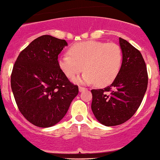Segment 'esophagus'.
I'll return each mask as SVG.
<instances>
[{
  "label": "esophagus",
  "mask_w": 160,
  "mask_h": 160,
  "mask_svg": "<svg viewBox=\"0 0 160 160\" xmlns=\"http://www.w3.org/2000/svg\"><path fill=\"white\" fill-rule=\"evenodd\" d=\"M78 89H79V92H82V91H84V90L87 89V88H85V87L79 86V88H78Z\"/></svg>",
  "instance_id": "obj_1"
}]
</instances>
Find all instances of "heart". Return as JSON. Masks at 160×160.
<instances>
[{"label":"heart","instance_id":"b5f03b06","mask_svg":"<svg viewBox=\"0 0 160 160\" xmlns=\"http://www.w3.org/2000/svg\"><path fill=\"white\" fill-rule=\"evenodd\" d=\"M122 50L114 42L88 40L78 42L68 49V53L61 55L58 66L68 78H75L85 71L76 82L96 83L107 86L119 74L122 65Z\"/></svg>","mask_w":160,"mask_h":160}]
</instances>
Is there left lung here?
<instances>
[{
	"instance_id": "1",
	"label": "left lung",
	"mask_w": 160,
	"mask_h": 160,
	"mask_svg": "<svg viewBox=\"0 0 160 160\" xmlns=\"http://www.w3.org/2000/svg\"><path fill=\"white\" fill-rule=\"evenodd\" d=\"M122 65L116 79L102 89H92V110L99 123L120 125L128 121L142 102L148 85V73L142 53L119 38Z\"/></svg>"
}]
</instances>
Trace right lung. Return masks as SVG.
<instances>
[{"label": "right lung", "mask_w": 160, "mask_h": 160, "mask_svg": "<svg viewBox=\"0 0 160 160\" xmlns=\"http://www.w3.org/2000/svg\"><path fill=\"white\" fill-rule=\"evenodd\" d=\"M68 46L49 35L36 38L18 55L11 75L18 108L28 121L39 128L58 124L78 95V85L58 66V55Z\"/></svg>", "instance_id": "1"}]
</instances>
